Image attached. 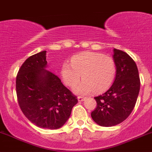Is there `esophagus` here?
Listing matches in <instances>:
<instances>
[{
	"label": "esophagus",
	"instance_id": "esophagus-1",
	"mask_svg": "<svg viewBox=\"0 0 152 152\" xmlns=\"http://www.w3.org/2000/svg\"><path fill=\"white\" fill-rule=\"evenodd\" d=\"M85 99V97H82V96H79V97H78V101H79V102H82V101H84Z\"/></svg>",
	"mask_w": 152,
	"mask_h": 152
}]
</instances>
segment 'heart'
I'll return each mask as SVG.
<instances>
[{"instance_id":"1","label":"heart","mask_w":152,"mask_h":152,"mask_svg":"<svg viewBox=\"0 0 152 152\" xmlns=\"http://www.w3.org/2000/svg\"><path fill=\"white\" fill-rule=\"evenodd\" d=\"M115 73L116 67L113 58L89 51L73 56L70 64L65 62L60 70L62 81L71 88L79 84L82 76L84 81L74 90L77 94L104 91L113 84Z\"/></svg>"}]
</instances>
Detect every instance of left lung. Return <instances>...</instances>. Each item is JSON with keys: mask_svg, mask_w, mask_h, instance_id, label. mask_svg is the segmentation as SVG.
I'll use <instances>...</instances> for the list:
<instances>
[{"mask_svg": "<svg viewBox=\"0 0 152 152\" xmlns=\"http://www.w3.org/2000/svg\"><path fill=\"white\" fill-rule=\"evenodd\" d=\"M116 76L107 91L95 97L97 107L91 113L93 120L102 126L123 122L132 112L140 91V77L134 61L126 52L114 48Z\"/></svg>", "mask_w": 152, "mask_h": 152, "instance_id": "8db88e82", "label": "left lung"}]
</instances>
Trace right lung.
<instances>
[{
    "label": "right lung",
    "instance_id": "right-lung-1",
    "mask_svg": "<svg viewBox=\"0 0 152 152\" xmlns=\"http://www.w3.org/2000/svg\"><path fill=\"white\" fill-rule=\"evenodd\" d=\"M46 67L45 50L28 57L17 75V96L21 110L32 124L57 129L66 123L78 100Z\"/></svg>",
    "mask_w": 152,
    "mask_h": 152
}]
</instances>
